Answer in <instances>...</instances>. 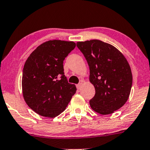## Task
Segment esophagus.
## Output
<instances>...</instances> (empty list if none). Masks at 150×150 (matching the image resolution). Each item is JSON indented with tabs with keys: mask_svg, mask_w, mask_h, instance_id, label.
I'll return each mask as SVG.
<instances>
[{
	"mask_svg": "<svg viewBox=\"0 0 150 150\" xmlns=\"http://www.w3.org/2000/svg\"><path fill=\"white\" fill-rule=\"evenodd\" d=\"M82 86H83V81H81V83H79L78 84V85L76 86V87H77V88H78V89L79 90V89L81 88Z\"/></svg>",
	"mask_w": 150,
	"mask_h": 150,
	"instance_id": "1",
	"label": "esophagus"
}]
</instances>
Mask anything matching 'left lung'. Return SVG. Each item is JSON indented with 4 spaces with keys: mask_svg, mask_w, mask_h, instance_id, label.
Masks as SVG:
<instances>
[{
    "mask_svg": "<svg viewBox=\"0 0 150 150\" xmlns=\"http://www.w3.org/2000/svg\"><path fill=\"white\" fill-rule=\"evenodd\" d=\"M76 45L87 60L89 81L96 89L91 107L103 115L114 113L131 93L133 76L127 59L113 45L100 40L79 41Z\"/></svg>",
    "mask_w": 150,
    "mask_h": 150,
    "instance_id": "1",
    "label": "left lung"
}]
</instances>
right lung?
<instances>
[{
    "label": "right lung",
    "mask_w": 150,
    "mask_h": 150,
    "mask_svg": "<svg viewBox=\"0 0 150 150\" xmlns=\"http://www.w3.org/2000/svg\"><path fill=\"white\" fill-rule=\"evenodd\" d=\"M76 47L73 41L50 40L31 52L23 69L22 93L36 113L54 118L64 112L76 91L64 74L63 61Z\"/></svg>",
    "instance_id": "1"
}]
</instances>
